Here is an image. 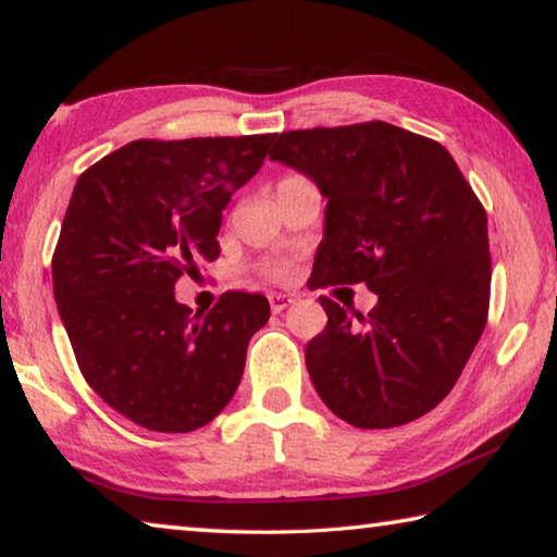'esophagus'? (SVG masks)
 <instances>
[{
	"mask_svg": "<svg viewBox=\"0 0 557 557\" xmlns=\"http://www.w3.org/2000/svg\"><path fill=\"white\" fill-rule=\"evenodd\" d=\"M268 299H270V309H272V312H275V314L285 312V309L292 305V301H295L289 295H270Z\"/></svg>",
	"mask_w": 557,
	"mask_h": 557,
	"instance_id": "obj_1",
	"label": "esophagus"
}]
</instances>
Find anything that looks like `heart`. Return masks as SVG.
Returning <instances> with one entry per match:
<instances>
[{
	"label": "heart",
	"instance_id": "heart-1",
	"mask_svg": "<svg viewBox=\"0 0 557 557\" xmlns=\"http://www.w3.org/2000/svg\"><path fill=\"white\" fill-rule=\"evenodd\" d=\"M275 275H277V277H282V275H285V270H277V272H275Z\"/></svg>",
	"mask_w": 557,
	"mask_h": 557
}]
</instances>
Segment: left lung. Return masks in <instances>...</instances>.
<instances>
[{
    "mask_svg": "<svg viewBox=\"0 0 557 557\" xmlns=\"http://www.w3.org/2000/svg\"><path fill=\"white\" fill-rule=\"evenodd\" d=\"M270 159L326 199L314 287L379 295L369 317L319 297L326 329L305 361L319 398L363 430L398 428L455 388L484 332L492 287L486 211L435 139L361 122L275 135Z\"/></svg>",
    "mask_w": 557,
    "mask_h": 557,
    "instance_id": "1",
    "label": "left lung"
}]
</instances>
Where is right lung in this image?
<instances>
[{"label":"right lung","instance_id":"1","mask_svg":"<svg viewBox=\"0 0 557 557\" xmlns=\"http://www.w3.org/2000/svg\"><path fill=\"white\" fill-rule=\"evenodd\" d=\"M275 135L137 139L75 182L53 252V297L81 373L110 408L154 432H191L238 391L262 295L225 292L209 314L174 297L219 258L223 209Z\"/></svg>","mask_w":557,"mask_h":557}]
</instances>
